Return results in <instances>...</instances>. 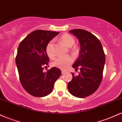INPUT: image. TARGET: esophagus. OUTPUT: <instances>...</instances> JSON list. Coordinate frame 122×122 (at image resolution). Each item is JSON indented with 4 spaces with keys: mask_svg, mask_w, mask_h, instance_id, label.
<instances>
[{
    "mask_svg": "<svg viewBox=\"0 0 122 122\" xmlns=\"http://www.w3.org/2000/svg\"><path fill=\"white\" fill-rule=\"evenodd\" d=\"M65 71H64V70H62V71H61V73L62 74H65Z\"/></svg>",
    "mask_w": 122,
    "mask_h": 122,
    "instance_id": "obj_1",
    "label": "esophagus"
}]
</instances>
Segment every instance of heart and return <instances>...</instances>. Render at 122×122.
<instances>
[{
    "instance_id": "heart-1",
    "label": "heart",
    "mask_w": 122,
    "mask_h": 122,
    "mask_svg": "<svg viewBox=\"0 0 122 122\" xmlns=\"http://www.w3.org/2000/svg\"><path fill=\"white\" fill-rule=\"evenodd\" d=\"M60 40L68 47H71L75 43V40L73 37L68 34H64L60 37ZM46 52L50 58H53L55 56L54 51V41L52 40L47 43L46 47ZM73 62L72 57L70 56H60L54 60L52 64L54 66L61 69H65Z\"/></svg>"
}]
</instances>
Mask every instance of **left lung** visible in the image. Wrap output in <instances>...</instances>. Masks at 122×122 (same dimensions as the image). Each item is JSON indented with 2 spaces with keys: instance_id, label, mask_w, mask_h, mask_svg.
I'll list each match as a JSON object with an SVG mask.
<instances>
[{
  "instance_id": "8db88e82",
  "label": "left lung",
  "mask_w": 122,
  "mask_h": 122,
  "mask_svg": "<svg viewBox=\"0 0 122 122\" xmlns=\"http://www.w3.org/2000/svg\"><path fill=\"white\" fill-rule=\"evenodd\" d=\"M69 31L77 38L80 44L79 56L72 65L76 71L80 68V72L78 76L72 73L73 78L68 88L73 96L85 97L93 94L101 83L105 54L100 41L90 32L82 29Z\"/></svg>"
}]
</instances>
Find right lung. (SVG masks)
Returning a JSON list of instances; mask_svg holds the SVG:
<instances>
[{
  "instance_id": "add662e5",
  "label": "right lung",
  "mask_w": 122,
  "mask_h": 122,
  "mask_svg": "<svg viewBox=\"0 0 122 122\" xmlns=\"http://www.w3.org/2000/svg\"><path fill=\"white\" fill-rule=\"evenodd\" d=\"M59 32L37 30L21 41L15 58L22 86L35 97H44L53 90L54 82L61 76V70L53 67L43 72L49 61L46 52L47 43Z\"/></svg>"
}]
</instances>
